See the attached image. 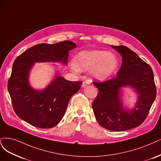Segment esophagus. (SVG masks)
Segmentation results:
<instances>
[{
    "instance_id": "1",
    "label": "esophagus",
    "mask_w": 161,
    "mask_h": 161,
    "mask_svg": "<svg viewBox=\"0 0 161 161\" xmlns=\"http://www.w3.org/2000/svg\"><path fill=\"white\" fill-rule=\"evenodd\" d=\"M89 84H90V81L89 80H87V81H84V82H83V84H82V87H86V86L89 85Z\"/></svg>"
}]
</instances>
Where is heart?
<instances>
[{"label":"heart","mask_w":161,"mask_h":161,"mask_svg":"<svg viewBox=\"0 0 161 161\" xmlns=\"http://www.w3.org/2000/svg\"><path fill=\"white\" fill-rule=\"evenodd\" d=\"M71 68L75 71L90 70L94 79L104 80L111 77L118 66L117 57L102 50L84 51L77 55V60L71 61Z\"/></svg>","instance_id":"obj_1"}]
</instances>
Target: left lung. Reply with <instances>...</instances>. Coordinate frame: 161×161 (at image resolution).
Here are the masks:
<instances>
[{
  "instance_id": "8db88e82",
  "label": "left lung",
  "mask_w": 161,
  "mask_h": 161,
  "mask_svg": "<svg viewBox=\"0 0 161 161\" xmlns=\"http://www.w3.org/2000/svg\"><path fill=\"white\" fill-rule=\"evenodd\" d=\"M111 47L121 55L122 64L114 78L94 82L99 92L92 108L101 126L112 131H124L144 121L156 98L157 88L148 64L126 46ZM125 86L132 88L137 94V100L132 108L123 106L122 88Z\"/></svg>"
}]
</instances>
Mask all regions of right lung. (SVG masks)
Listing matches in <instances>:
<instances>
[{"label":"right lung","mask_w":161,"mask_h":161,"mask_svg":"<svg viewBox=\"0 0 161 161\" xmlns=\"http://www.w3.org/2000/svg\"><path fill=\"white\" fill-rule=\"evenodd\" d=\"M76 47L69 41L38 44L14 60L8 91L14 111L20 119L41 128H50L59 123L70 98L79 91L82 82L67 80L58 72L47 86L38 90L30 85L29 76L35 63L62 62L67 65L69 51Z\"/></svg>","instance_id":"add662e5"}]
</instances>
